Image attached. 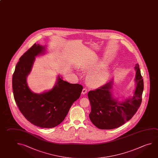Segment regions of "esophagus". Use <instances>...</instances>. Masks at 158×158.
<instances>
[{
	"label": "esophagus",
	"instance_id": "1",
	"mask_svg": "<svg viewBox=\"0 0 158 158\" xmlns=\"http://www.w3.org/2000/svg\"><path fill=\"white\" fill-rule=\"evenodd\" d=\"M86 93H87V89L86 88H83L82 92H81V94H85Z\"/></svg>",
	"mask_w": 158,
	"mask_h": 158
}]
</instances>
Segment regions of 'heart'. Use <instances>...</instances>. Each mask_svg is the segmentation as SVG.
Wrapping results in <instances>:
<instances>
[{
	"instance_id": "1",
	"label": "heart",
	"mask_w": 158,
	"mask_h": 158,
	"mask_svg": "<svg viewBox=\"0 0 158 158\" xmlns=\"http://www.w3.org/2000/svg\"><path fill=\"white\" fill-rule=\"evenodd\" d=\"M104 66V64H101L96 65L93 69L85 68V70L88 72H90L92 70H97L100 67ZM108 77V73L106 70H102L98 72L90 73L87 77V82L89 85L91 87L97 88L104 84Z\"/></svg>"
}]
</instances>
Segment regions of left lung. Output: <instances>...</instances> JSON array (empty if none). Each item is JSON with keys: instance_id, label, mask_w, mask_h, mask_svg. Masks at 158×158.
<instances>
[{"instance_id": "obj_1", "label": "left lung", "mask_w": 158, "mask_h": 158, "mask_svg": "<svg viewBox=\"0 0 158 158\" xmlns=\"http://www.w3.org/2000/svg\"><path fill=\"white\" fill-rule=\"evenodd\" d=\"M136 88L133 97L119 101L112 95L113 80L90 91L88 94L91 105L89 118L100 129H113L129 121L138 110L142 100L144 82L139 64H136Z\"/></svg>"}]
</instances>
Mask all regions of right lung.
I'll return each instance as SVG.
<instances>
[{
    "label": "right lung",
    "instance_id": "obj_1",
    "mask_svg": "<svg viewBox=\"0 0 158 158\" xmlns=\"http://www.w3.org/2000/svg\"><path fill=\"white\" fill-rule=\"evenodd\" d=\"M44 46L34 44L19 59L13 75L14 99L20 112L32 124L52 128L64 120L73 102L79 98L83 86L64 81L58 75L51 90L40 94L31 91L27 82L35 56L44 54Z\"/></svg>",
    "mask_w": 158,
    "mask_h": 158
}]
</instances>
